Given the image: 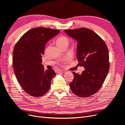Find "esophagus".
<instances>
[{
  "instance_id": "34e87169",
  "label": "esophagus",
  "mask_w": 125,
  "mask_h": 125,
  "mask_svg": "<svg viewBox=\"0 0 125 125\" xmlns=\"http://www.w3.org/2000/svg\"><path fill=\"white\" fill-rule=\"evenodd\" d=\"M63 70H57V73H62Z\"/></svg>"
}]
</instances>
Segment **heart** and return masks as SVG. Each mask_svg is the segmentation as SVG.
<instances>
[{
    "label": "heart",
    "instance_id": "b5f03b06",
    "mask_svg": "<svg viewBox=\"0 0 125 125\" xmlns=\"http://www.w3.org/2000/svg\"><path fill=\"white\" fill-rule=\"evenodd\" d=\"M57 44L60 48H62L64 46H67L69 45V40L66 36H62L58 37L56 41Z\"/></svg>",
    "mask_w": 125,
    "mask_h": 125
}]
</instances>
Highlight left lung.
I'll return each mask as SVG.
<instances>
[{"label":"left lung","instance_id":"1","mask_svg":"<svg viewBox=\"0 0 125 125\" xmlns=\"http://www.w3.org/2000/svg\"><path fill=\"white\" fill-rule=\"evenodd\" d=\"M76 40L79 65L85 70L81 74L73 72L74 79L69 84L72 91L79 97H89L99 91L109 69L108 50L104 41L96 33L82 28L65 30Z\"/></svg>","mask_w":125,"mask_h":125}]
</instances>
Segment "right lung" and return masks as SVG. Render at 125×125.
I'll use <instances>...</instances> for the list:
<instances>
[{
	"mask_svg": "<svg viewBox=\"0 0 125 125\" xmlns=\"http://www.w3.org/2000/svg\"><path fill=\"white\" fill-rule=\"evenodd\" d=\"M60 30L44 27L33 28L26 32L13 49L12 63L17 80L25 92L34 97L46 93L56 73L44 70L42 64L45 45L59 33Z\"/></svg>",
	"mask_w": 125,
	"mask_h": 125,
	"instance_id": "obj_1",
	"label": "right lung"
}]
</instances>
